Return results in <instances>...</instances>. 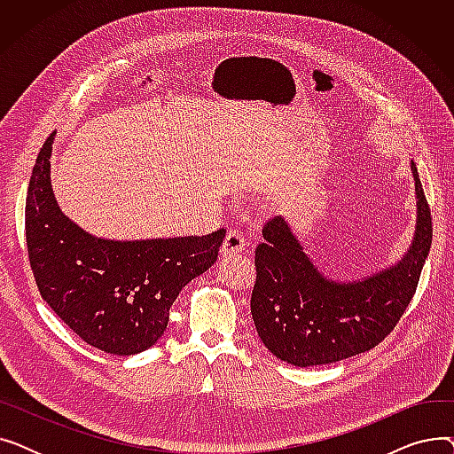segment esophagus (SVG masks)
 <instances>
[{
    "instance_id": "34e87169",
    "label": "esophagus",
    "mask_w": 454,
    "mask_h": 454,
    "mask_svg": "<svg viewBox=\"0 0 454 454\" xmlns=\"http://www.w3.org/2000/svg\"><path fill=\"white\" fill-rule=\"evenodd\" d=\"M245 245H247V239L245 235L237 230V228H231L228 233H226V239L223 243V255H231V254H237V252H243L245 250Z\"/></svg>"
}]
</instances>
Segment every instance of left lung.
<instances>
[{"label": "left lung", "mask_w": 454, "mask_h": 454, "mask_svg": "<svg viewBox=\"0 0 454 454\" xmlns=\"http://www.w3.org/2000/svg\"><path fill=\"white\" fill-rule=\"evenodd\" d=\"M416 233L397 265L359 281L324 278L281 217L265 223L255 248L250 311L259 339L278 359L318 366L364 353L383 342L414 298L433 243V217L416 163Z\"/></svg>", "instance_id": "8db88e82"}]
</instances>
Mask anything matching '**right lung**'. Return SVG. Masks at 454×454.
Returning a JSON list of instances; mask_svg holds the SVG:
<instances>
[{"instance_id":"right-lung-1","label":"right lung","mask_w":454,"mask_h":454,"mask_svg":"<svg viewBox=\"0 0 454 454\" xmlns=\"http://www.w3.org/2000/svg\"><path fill=\"white\" fill-rule=\"evenodd\" d=\"M53 136L38 153L26 200V241L38 291L86 344L114 355L145 351L163 335L180 291L217 261L226 230L175 239H98L55 200Z\"/></svg>"}]
</instances>
